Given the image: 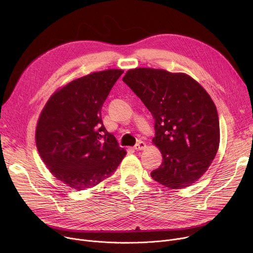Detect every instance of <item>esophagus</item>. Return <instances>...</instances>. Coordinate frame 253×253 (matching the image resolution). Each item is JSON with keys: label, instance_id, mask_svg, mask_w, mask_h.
<instances>
[{"label": "esophagus", "instance_id": "obj_1", "mask_svg": "<svg viewBox=\"0 0 253 253\" xmlns=\"http://www.w3.org/2000/svg\"><path fill=\"white\" fill-rule=\"evenodd\" d=\"M146 147V143L144 141H138L135 145H134V149L136 150H142Z\"/></svg>", "mask_w": 253, "mask_h": 253}]
</instances>
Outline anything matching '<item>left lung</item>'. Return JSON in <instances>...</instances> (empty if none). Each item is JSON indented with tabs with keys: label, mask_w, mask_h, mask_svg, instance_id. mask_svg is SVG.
<instances>
[{
	"label": "left lung",
	"mask_w": 253,
	"mask_h": 253,
	"mask_svg": "<svg viewBox=\"0 0 253 253\" xmlns=\"http://www.w3.org/2000/svg\"><path fill=\"white\" fill-rule=\"evenodd\" d=\"M123 81L155 119L153 142L163 163L151 177L170 189L190 186L207 172L220 144V123L210 94L190 76L163 69H131Z\"/></svg>",
	"instance_id": "left-lung-1"
}]
</instances>
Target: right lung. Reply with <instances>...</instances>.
<instances>
[{
    "instance_id": "1",
    "label": "right lung",
    "mask_w": 253,
    "mask_h": 253,
    "mask_svg": "<svg viewBox=\"0 0 253 253\" xmlns=\"http://www.w3.org/2000/svg\"><path fill=\"white\" fill-rule=\"evenodd\" d=\"M123 70L94 72L69 82L45 104L38 122L39 154L58 180L75 190L110 177L126 155L102 120L103 105Z\"/></svg>"
}]
</instances>
